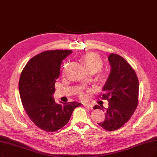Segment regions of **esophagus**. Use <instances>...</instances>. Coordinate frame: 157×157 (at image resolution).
<instances>
[{
    "label": "esophagus",
    "mask_w": 157,
    "mask_h": 157,
    "mask_svg": "<svg viewBox=\"0 0 157 157\" xmlns=\"http://www.w3.org/2000/svg\"><path fill=\"white\" fill-rule=\"evenodd\" d=\"M84 107L89 109H92V107L90 105H89V104H84Z\"/></svg>",
    "instance_id": "obj_1"
}]
</instances>
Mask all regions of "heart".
<instances>
[{"instance_id":"heart-1","label":"heart","mask_w":157,"mask_h":157,"mask_svg":"<svg viewBox=\"0 0 157 157\" xmlns=\"http://www.w3.org/2000/svg\"><path fill=\"white\" fill-rule=\"evenodd\" d=\"M83 63L89 72L96 73L103 66V61L101 58L94 53H88L83 57ZM80 96L84 98L85 95L83 93H81Z\"/></svg>"}]
</instances>
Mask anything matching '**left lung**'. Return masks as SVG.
<instances>
[{"label": "left lung", "mask_w": 157, "mask_h": 157, "mask_svg": "<svg viewBox=\"0 0 157 157\" xmlns=\"http://www.w3.org/2000/svg\"><path fill=\"white\" fill-rule=\"evenodd\" d=\"M111 72L102 88L103 98L107 99L105 118L98 123L107 131L117 130L128 121L138 105L139 83L137 75L129 64L119 55L111 54L108 57ZM102 109L103 105H95Z\"/></svg>", "instance_id": "1"}]
</instances>
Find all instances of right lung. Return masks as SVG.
Segmentation results:
<instances>
[{
    "label": "right lung",
    "instance_id": "add662e5",
    "mask_svg": "<svg viewBox=\"0 0 157 157\" xmlns=\"http://www.w3.org/2000/svg\"><path fill=\"white\" fill-rule=\"evenodd\" d=\"M72 50L45 51L35 56L21 72L19 89L23 107L40 129L54 132L65 126L78 102L57 103L53 94L63 60Z\"/></svg>",
    "mask_w": 157,
    "mask_h": 157
}]
</instances>
